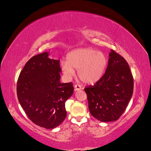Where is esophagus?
<instances>
[{"instance_id": "34e87169", "label": "esophagus", "mask_w": 151, "mask_h": 151, "mask_svg": "<svg viewBox=\"0 0 151 151\" xmlns=\"http://www.w3.org/2000/svg\"><path fill=\"white\" fill-rule=\"evenodd\" d=\"M74 87H75V91H78L82 89V87H81V86H79V85H75Z\"/></svg>"}]
</instances>
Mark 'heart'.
I'll list each match as a JSON object with an SVG mask.
<instances>
[{"instance_id": "b5f03b06", "label": "heart", "mask_w": 151, "mask_h": 151, "mask_svg": "<svg viewBox=\"0 0 151 151\" xmlns=\"http://www.w3.org/2000/svg\"><path fill=\"white\" fill-rule=\"evenodd\" d=\"M107 58L103 52L92 48L73 50L67 55L66 61L61 62L64 75L70 78L78 70V76L82 82L92 84L101 79L107 67Z\"/></svg>"}]
</instances>
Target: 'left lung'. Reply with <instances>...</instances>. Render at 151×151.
Instances as JSON below:
<instances>
[{"mask_svg":"<svg viewBox=\"0 0 151 151\" xmlns=\"http://www.w3.org/2000/svg\"><path fill=\"white\" fill-rule=\"evenodd\" d=\"M84 90L94 117L101 122L117 121L124 112L133 92V77L126 60L111 50L105 74L94 86Z\"/></svg>","mask_w":151,"mask_h":151,"instance_id":"8db88e82","label":"left lung"}]
</instances>
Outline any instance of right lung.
Returning <instances> with one entry per match:
<instances>
[{
	"label": "right lung",
	"mask_w": 151,
	"mask_h": 151,
	"mask_svg": "<svg viewBox=\"0 0 151 151\" xmlns=\"http://www.w3.org/2000/svg\"><path fill=\"white\" fill-rule=\"evenodd\" d=\"M49 52L32 57L23 68L17 82L19 103L29 119L46 129L59 126L66 117L65 103L73 94V83H61L60 60Z\"/></svg>",
	"instance_id": "1"
}]
</instances>
